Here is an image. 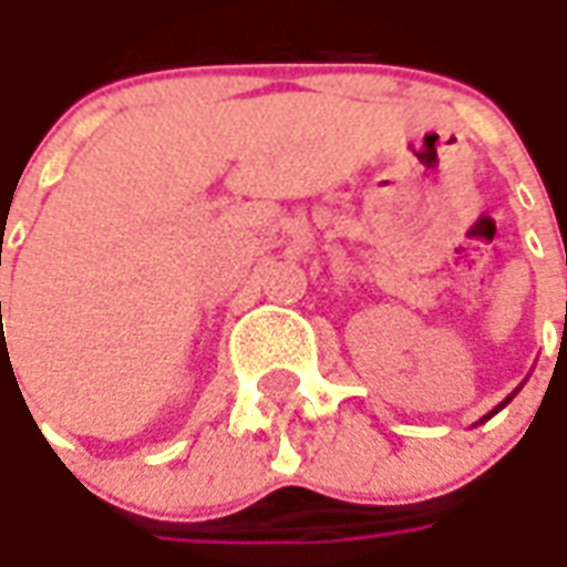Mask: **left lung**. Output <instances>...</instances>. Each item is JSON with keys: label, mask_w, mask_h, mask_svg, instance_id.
Masks as SVG:
<instances>
[{"label": "left lung", "mask_w": 567, "mask_h": 567, "mask_svg": "<svg viewBox=\"0 0 567 567\" xmlns=\"http://www.w3.org/2000/svg\"><path fill=\"white\" fill-rule=\"evenodd\" d=\"M519 388H522V384H519ZM519 388H516V391L509 393V396H507V400H504V403H501V405H495V409H492V412H488V415H485V419H480V424H483V421H488V419H492V415H497V412H501V409H504V405H507L509 400H513V396H516V393H519Z\"/></svg>", "instance_id": "obj_1"}]
</instances>
